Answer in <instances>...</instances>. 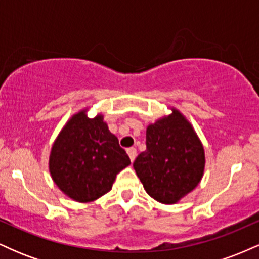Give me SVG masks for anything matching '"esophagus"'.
I'll use <instances>...</instances> for the list:
<instances>
[{
	"label": "esophagus",
	"mask_w": 259,
	"mask_h": 259,
	"mask_svg": "<svg viewBox=\"0 0 259 259\" xmlns=\"http://www.w3.org/2000/svg\"><path fill=\"white\" fill-rule=\"evenodd\" d=\"M126 152H127V154H129L130 160H132V162H134V159H135V157H136V148H134V147L127 148Z\"/></svg>",
	"instance_id": "obj_1"
}]
</instances>
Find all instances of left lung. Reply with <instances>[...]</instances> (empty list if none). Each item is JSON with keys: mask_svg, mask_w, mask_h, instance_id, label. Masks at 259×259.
Segmentation results:
<instances>
[{"mask_svg": "<svg viewBox=\"0 0 259 259\" xmlns=\"http://www.w3.org/2000/svg\"><path fill=\"white\" fill-rule=\"evenodd\" d=\"M204 150L190 121L178 109L150 124L146 150L134 162L144 189L164 204H174L200 184Z\"/></svg>", "mask_w": 259, "mask_h": 259, "instance_id": "left-lung-1", "label": "left lung"}]
</instances>
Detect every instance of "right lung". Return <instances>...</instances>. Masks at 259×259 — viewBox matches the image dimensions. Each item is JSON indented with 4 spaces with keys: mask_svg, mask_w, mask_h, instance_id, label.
Instances as JSON below:
<instances>
[{
    "mask_svg": "<svg viewBox=\"0 0 259 259\" xmlns=\"http://www.w3.org/2000/svg\"><path fill=\"white\" fill-rule=\"evenodd\" d=\"M74 114L52 145L49 168L58 189L76 202H92L112 189L115 177L130 164L103 115Z\"/></svg>",
    "mask_w": 259,
    "mask_h": 259,
    "instance_id": "add662e5",
    "label": "right lung"
}]
</instances>
